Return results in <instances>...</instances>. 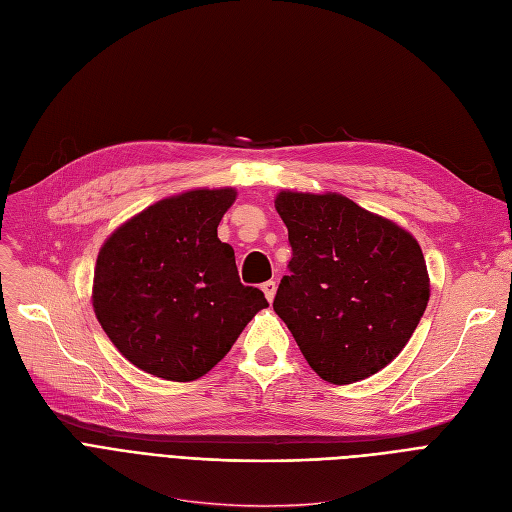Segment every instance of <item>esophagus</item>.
Returning <instances> with one entry per match:
<instances>
[{"mask_svg": "<svg viewBox=\"0 0 512 512\" xmlns=\"http://www.w3.org/2000/svg\"><path fill=\"white\" fill-rule=\"evenodd\" d=\"M261 291L266 293V299H268L270 304H272V301H274V295H276V280H268V282H263V285H261Z\"/></svg>", "mask_w": 512, "mask_h": 512, "instance_id": "34e87169", "label": "esophagus"}]
</instances>
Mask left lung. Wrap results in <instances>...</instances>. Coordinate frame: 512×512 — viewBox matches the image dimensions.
<instances>
[{"label":"left lung","mask_w":512,"mask_h":512,"mask_svg":"<svg viewBox=\"0 0 512 512\" xmlns=\"http://www.w3.org/2000/svg\"><path fill=\"white\" fill-rule=\"evenodd\" d=\"M274 206L293 246L274 312L308 365L337 386L382 371L428 306L430 278L418 240L335 192L282 189Z\"/></svg>","instance_id":"8db88e82"}]
</instances>
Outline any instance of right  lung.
<instances>
[{
    "mask_svg": "<svg viewBox=\"0 0 512 512\" xmlns=\"http://www.w3.org/2000/svg\"><path fill=\"white\" fill-rule=\"evenodd\" d=\"M234 187H196L143 208L103 242L92 308L120 354L168 382H192L230 352L268 299L244 287L217 225Z\"/></svg>",
    "mask_w": 512,
    "mask_h": 512,
    "instance_id": "add662e5",
    "label": "right lung"
}]
</instances>
